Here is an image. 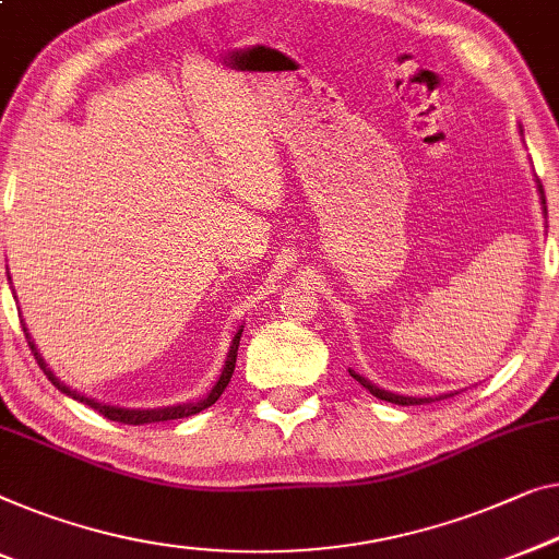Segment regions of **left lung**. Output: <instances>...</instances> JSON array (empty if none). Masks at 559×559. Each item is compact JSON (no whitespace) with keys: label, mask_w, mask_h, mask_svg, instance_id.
Returning a JSON list of instances; mask_svg holds the SVG:
<instances>
[{"label":"left lung","mask_w":559,"mask_h":559,"mask_svg":"<svg viewBox=\"0 0 559 559\" xmlns=\"http://www.w3.org/2000/svg\"><path fill=\"white\" fill-rule=\"evenodd\" d=\"M537 189H539V197H542V206H545V191H542V186H539V181H537ZM545 214H547V209H545ZM350 376L358 380V383L366 388V391H370L376 395V399H380V401H388V403H395V406H420V403H431V399H411V395H399V393H391V391H383V388H378V385H373L370 383L368 378H362V376H358L355 373V370H350ZM449 395H454V393H449ZM443 399V395H441ZM441 399H436V401H441Z\"/></svg>","instance_id":"8db88e82"}]
</instances>
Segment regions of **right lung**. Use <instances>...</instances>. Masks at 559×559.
Wrapping results in <instances>:
<instances>
[{
  "instance_id": "1",
  "label": "right lung",
  "mask_w": 559,
  "mask_h": 559,
  "mask_svg": "<svg viewBox=\"0 0 559 559\" xmlns=\"http://www.w3.org/2000/svg\"><path fill=\"white\" fill-rule=\"evenodd\" d=\"M24 337H27V345L29 350L35 353V360L37 366L43 368V373L47 376V380H52V385L62 391L64 395H70V399H75L80 403H85V406H91L93 411H98L105 418L110 420H118V424H128V426H141V424H158V420H174V418H186V416H193V414H201V411L214 406L216 401H219V395L224 393V388L229 385L231 373H234V366H237V350H239V337H241V328L237 330V335H234L231 345H229V355H226V362L222 368V376L216 380L212 391H209L204 399L193 401V403H176V406H166V408H118V406H105V403H98L95 399H87V395L72 391L70 385L60 383V378H55V373L50 368H47V362L43 360V355L37 353L35 347V340L29 337L27 328H24Z\"/></svg>"
}]
</instances>
